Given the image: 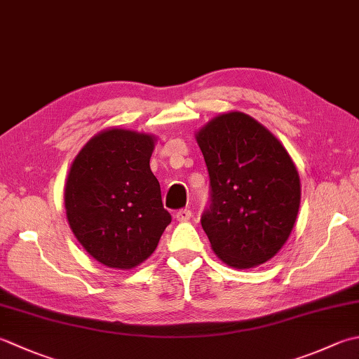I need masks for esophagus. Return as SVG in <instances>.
<instances>
[{"label": "esophagus", "instance_id": "obj_1", "mask_svg": "<svg viewBox=\"0 0 359 359\" xmlns=\"http://www.w3.org/2000/svg\"><path fill=\"white\" fill-rule=\"evenodd\" d=\"M191 210H188V208H182V210H179L177 213H175V219L177 221H180V222H187V221H189V217H191Z\"/></svg>", "mask_w": 359, "mask_h": 359}]
</instances>
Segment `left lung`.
<instances>
[{"instance_id":"left-lung-1","label":"left lung","mask_w":359,"mask_h":359,"mask_svg":"<svg viewBox=\"0 0 359 359\" xmlns=\"http://www.w3.org/2000/svg\"><path fill=\"white\" fill-rule=\"evenodd\" d=\"M210 175L201 224L215 254L236 269L263 264L283 248L300 205L297 168L254 118L229 111L196 133Z\"/></svg>"}]
</instances>
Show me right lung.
<instances>
[{
  "label": "right lung",
  "instance_id": "obj_1",
  "mask_svg": "<svg viewBox=\"0 0 359 359\" xmlns=\"http://www.w3.org/2000/svg\"><path fill=\"white\" fill-rule=\"evenodd\" d=\"M154 142L147 133L102 130L69 168L68 224L82 248L107 268L132 269L143 263L171 222L149 166Z\"/></svg>",
  "mask_w": 359,
  "mask_h": 359
}]
</instances>
